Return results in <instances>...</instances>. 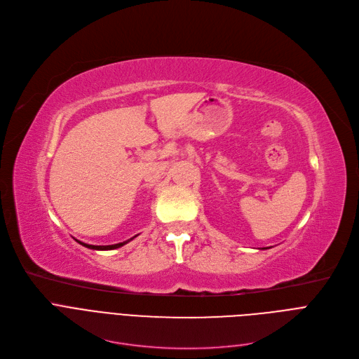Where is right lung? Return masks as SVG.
<instances>
[{"label":"right lung","mask_w":359,"mask_h":359,"mask_svg":"<svg viewBox=\"0 0 359 359\" xmlns=\"http://www.w3.org/2000/svg\"><path fill=\"white\" fill-rule=\"evenodd\" d=\"M137 236V235H136ZM136 236H133V238H130V239H128V241H124V242H120V243H114V245H105V246H95V245H88V243H83V242H79V241H76L78 243H81L82 246H86V248H88V249H94V250H111V249H117V248H121L123 245H126L128 242H130V241H133Z\"/></svg>","instance_id":"1"}]
</instances>
